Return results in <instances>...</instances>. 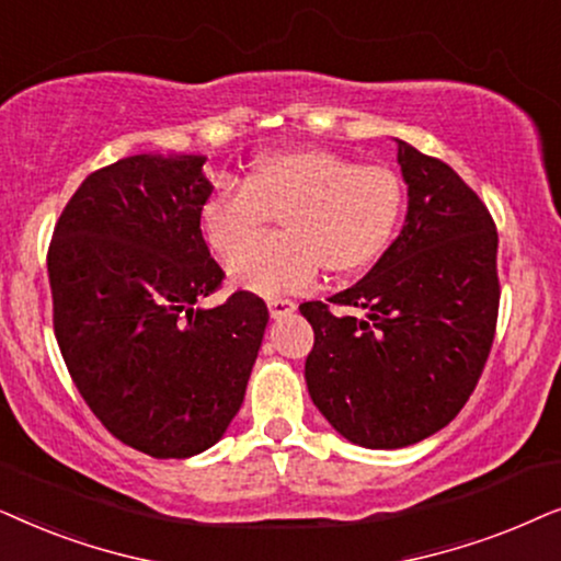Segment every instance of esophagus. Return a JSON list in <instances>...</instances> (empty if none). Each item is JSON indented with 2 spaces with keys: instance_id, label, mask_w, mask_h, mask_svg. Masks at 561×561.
Wrapping results in <instances>:
<instances>
[{
  "instance_id": "obj_1",
  "label": "esophagus",
  "mask_w": 561,
  "mask_h": 561,
  "mask_svg": "<svg viewBox=\"0 0 561 561\" xmlns=\"http://www.w3.org/2000/svg\"><path fill=\"white\" fill-rule=\"evenodd\" d=\"M266 305H268V312H272V318H285L289 312H295V302L287 300V297H268Z\"/></svg>"
}]
</instances>
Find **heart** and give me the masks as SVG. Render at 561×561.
Instances as JSON below:
<instances>
[{
  "instance_id": "b5f03b06",
  "label": "heart",
  "mask_w": 561,
  "mask_h": 561,
  "mask_svg": "<svg viewBox=\"0 0 561 561\" xmlns=\"http://www.w3.org/2000/svg\"><path fill=\"white\" fill-rule=\"evenodd\" d=\"M405 182L382 163H358L325 148L266 153L241 179H222L203 205L213 251L234 256L283 215V236L230 261L238 285L261 295L364 272L382 256L405 215Z\"/></svg>"
}]
</instances>
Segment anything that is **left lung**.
I'll return each mask as SVG.
<instances>
[{
  "mask_svg": "<svg viewBox=\"0 0 561 561\" xmlns=\"http://www.w3.org/2000/svg\"><path fill=\"white\" fill-rule=\"evenodd\" d=\"M408 218L354 287L302 302L316 331L305 362L328 423L367 449H402L449 425L495 339L497 230L488 205L442 159L398 140ZM351 307V317L330 305Z\"/></svg>",
  "mask_w": 561,
  "mask_h": 561,
  "instance_id": "1",
  "label": "left lung"
}]
</instances>
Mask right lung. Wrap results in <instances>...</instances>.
I'll return each instance as SVG.
<instances>
[{"mask_svg": "<svg viewBox=\"0 0 561 561\" xmlns=\"http://www.w3.org/2000/svg\"><path fill=\"white\" fill-rule=\"evenodd\" d=\"M203 156H128L89 174L48 245L54 333L89 410L156 459L210 449L241 408L268 310L238 289L203 308L226 272L199 215Z\"/></svg>", "mask_w": 561, "mask_h": 561, "instance_id": "1", "label": "right lung"}]
</instances>
